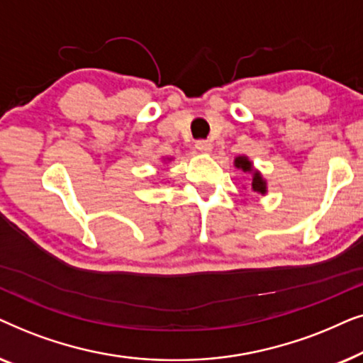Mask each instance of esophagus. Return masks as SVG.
Listing matches in <instances>:
<instances>
[{"label":"esophagus","mask_w":363,"mask_h":363,"mask_svg":"<svg viewBox=\"0 0 363 363\" xmlns=\"http://www.w3.org/2000/svg\"><path fill=\"white\" fill-rule=\"evenodd\" d=\"M196 149L204 154H209L212 151V144L209 141H206V139H199V141L196 143Z\"/></svg>","instance_id":"obj_1"}]
</instances>
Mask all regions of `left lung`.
<instances>
[{
  "label": "left lung",
  "instance_id": "1",
  "mask_svg": "<svg viewBox=\"0 0 363 363\" xmlns=\"http://www.w3.org/2000/svg\"><path fill=\"white\" fill-rule=\"evenodd\" d=\"M234 166L238 169H242L244 172L252 174V184H250V187H252L254 192H257V194H262V196L267 192V182H265V179L260 176V172L255 171V169L252 167V162L249 161V157H245V156L235 157Z\"/></svg>",
  "mask_w": 363,
  "mask_h": 363
}]
</instances>
